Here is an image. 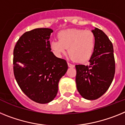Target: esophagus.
<instances>
[{
	"label": "esophagus",
	"instance_id": "34e87169",
	"mask_svg": "<svg viewBox=\"0 0 125 125\" xmlns=\"http://www.w3.org/2000/svg\"><path fill=\"white\" fill-rule=\"evenodd\" d=\"M68 66H69V67H75L74 65L70 63H68Z\"/></svg>",
	"mask_w": 125,
	"mask_h": 125
}]
</instances>
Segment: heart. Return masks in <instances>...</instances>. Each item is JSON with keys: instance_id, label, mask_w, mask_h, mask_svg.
I'll return each instance as SVG.
<instances>
[{"instance_id": "1", "label": "heart", "mask_w": 125, "mask_h": 125, "mask_svg": "<svg viewBox=\"0 0 125 125\" xmlns=\"http://www.w3.org/2000/svg\"><path fill=\"white\" fill-rule=\"evenodd\" d=\"M58 40L51 42L50 46L54 53L62 57L69 53L72 59L78 62L87 61L92 56L95 46V37L91 31L69 29L58 33Z\"/></svg>"}]
</instances>
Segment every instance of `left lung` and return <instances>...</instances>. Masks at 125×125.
Here are the masks:
<instances>
[{"instance_id":"obj_1","label":"left lung","mask_w":125,"mask_h":125,"mask_svg":"<svg viewBox=\"0 0 125 125\" xmlns=\"http://www.w3.org/2000/svg\"><path fill=\"white\" fill-rule=\"evenodd\" d=\"M92 32L95 37V46L89 65H75L77 89L82 97L88 100L97 99L106 93L115 73L112 43L98 28H95Z\"/></svg>"}]
</instances>
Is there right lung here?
Segmentation results:
<instances>
[{"instance_id":"1","label":"right lung","mask_w":125,"mask_h":125,"mask_svg":"<svg viewBox=\"0 0 125 125\" xmlns=\"http://www.w3.org/2000/svg\"><path fill=\"white\" fill-rule=\"evenodd\" d=\"M53 30L37 28L24 33L14 49V74L21 89L36 103L53 101L58 82L68 69L66 60L51 52Z\"/></svg>"}]
</instances>
